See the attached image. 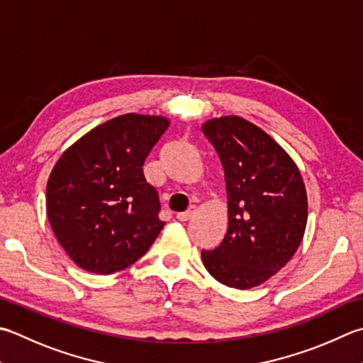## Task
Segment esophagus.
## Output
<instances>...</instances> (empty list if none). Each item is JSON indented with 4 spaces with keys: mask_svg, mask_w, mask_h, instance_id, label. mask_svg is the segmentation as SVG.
<instances>
[{
    "mask_svg": "<svg viewBox=\"0 0 363 363\" xmlns=\"http://www.w3.org/2000/svg\"><path fill=\"white\" fill-rule=\"evenodd\" d=\"M194 214H195V206H190L186 212H179V214L176 216V218L179 220V222H187V220H190Z\"/></svg>",
    "mask_w": 363,
    "mask_h": 363,
    "instance_id": "34e87169",
    "label": "esophagus"
}]
</instances>
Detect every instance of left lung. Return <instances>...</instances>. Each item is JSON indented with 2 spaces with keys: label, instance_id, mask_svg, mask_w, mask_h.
Masks as SVG:
<instances>
[{
  "label": "left lung",
  "instance_id": "obj_1",
  "mask_svg": "<svg viewBox=\"0 0 363 363\" xmlns=\"http://www.w3.org/2000/svg\"><path fill=\"white\" fill-rule=\"evenodd\" d=\"M201 130L225 172L228 230L204 267L223 285L258 286L293 258L307 226V191L299 168L279 143L247 119L222 116Z\"/></svg>",
  "mask_w": 363,
  "mask_h": 363
}]
</instances>
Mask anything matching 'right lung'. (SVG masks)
<instances>
[{"label":"right lung","mask_w":363,"mask_h":363,"mask_svg":"<svg viewBox=\"0 0 363 363\" xmlns=\"http://www.w3.org/2000/svg\"><path fill=\"white\" fill-rule=\"evenodd\" d=\"M168 125L163 116L127 113L83 135L56 162L47 216L78 267L101 275L123 271L159 236L165 222L143 165Z\"/></svg>","instance_id":"obj_1"}]
</instances>
